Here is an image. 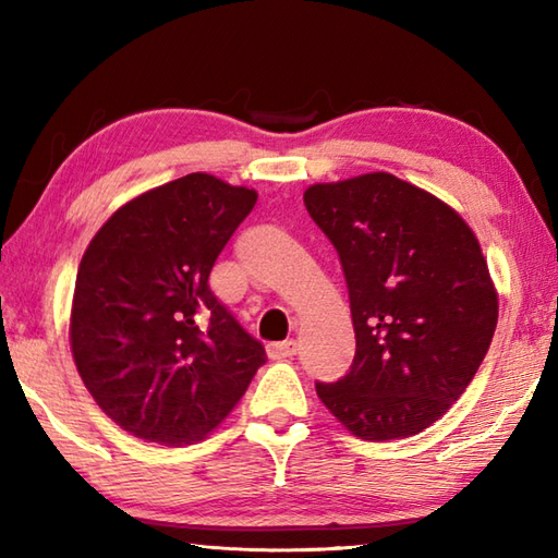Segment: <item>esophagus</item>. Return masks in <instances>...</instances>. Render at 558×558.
Segmentation results:
<instances>
[{"mask_svg":"<svg viewBox=\"0 0 558 558\" xmlns=\"http://www.w3.org/2000/svg\"><path fill=\"white\" fill-rule=\"evenodd\" d=\"M270 354H272V357H278V360L292 357V354H298V340L288 338V340L276 342V345H270Z\"/></svg>","mask_w":558,"mask_h":558,"instance_id":"obj_1","label":"esophagus"}]
</instances>
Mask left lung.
I'll use <instances>...</instances> for the list:
<instances>
[{"label":"left lung","instance_id":"obj_1","mask_svg":"<svg viewBox=\"0 0 558 558\" xmlns=\"http://www.w3.org/2000/svg\"><path fill=\"white\" fill-rule=\"evenodd\" d=\"M304 206L340 256L357 338L350 372L316 384L318 398L364 441L420 434L465 393L499 322L475 232L388 172L314 184Z\"/></svg>","mask_w":558,"mask_h":558}]
</instances>
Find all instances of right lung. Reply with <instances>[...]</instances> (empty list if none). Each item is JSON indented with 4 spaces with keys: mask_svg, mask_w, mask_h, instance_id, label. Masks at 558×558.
Returning a JSON list of instances; mask_svg holds the SVG:
<instances>
[{
    "mask_svg": "<svg viewBox=\"0 0 558 558\" xmlns=\"http://www.w3.org/2000/svg\"><path fill=\"white\" fill-rule=\"evenodd\" d=\"M256 198L192 172L114 210L83 254L71 354L100 410L136 438L201 441L266 364L264 345L208 286Z\"/></svg>",
    "mask_w": 558,
    "mask_h": 558,
    "instance_id": "add662e5",
    "label": "right lung"
}]
</instances>
